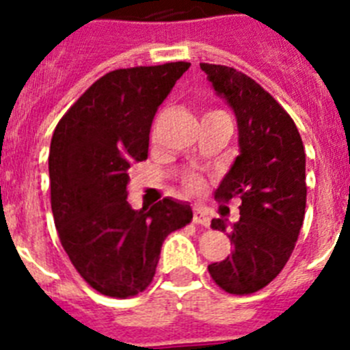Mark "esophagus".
<instances>
[{
	"instance_id": "obj_1",
	"label": "esophagus",
	"mask_w": 350,
	"mask_h": 350,
	"mask_svg": "<svg viewBox=\"0 0 350 350\" xmlns=\"http://www.w3.org/2000/svg\"><path fill=\"white\" fill-rule=\"evenodd\" d=\"M193 221L194 224H202V226H210V217L208 212L202 206H194L193 210Z\"/></svg>"
}]
</instances>
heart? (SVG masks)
I'll return each instance as SVG.
<instances>
[{
	"instance_id": "obj_1",
	"label": "heart",
	"mask_w": 350,
	"mask_h": 350,
	"mask_svg": "<svg viewBox=\"0 0 350 350\" xmlns=\"http://www.w3.org/2000/svg\"><path fill=\"white\" fill-rule=\"evenodd\" d=\"M184 185H185V189H189L191 193H198V191L203 189L205 182H203V178L200 177L198 173H189V175H185L184 177Z\"/></svg>"
}]
</instances>
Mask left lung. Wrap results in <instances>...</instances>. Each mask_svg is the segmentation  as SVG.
<instances>
[{
    "instance_id": "1",
    "label": "left lung",
    "mask_w": 350,
    "mask_h": 350,
    "mask_svg": "<svg viewBox=\"0 0 350 350\" xmlns=\"http://www.w3.org/2000/svg\"><path fill=\"white\" fill-rule=\"evenodd\" d=\"M219 96L233 108L240 154L219 184L221 202L240 200L231 226V256L208 265L230 295H250L271 282L295 250L305 219V148L295 120L256 80L222 64L200 63ZM212 228L226 231L224 219Z\"/></svg>"
}]
</instances>
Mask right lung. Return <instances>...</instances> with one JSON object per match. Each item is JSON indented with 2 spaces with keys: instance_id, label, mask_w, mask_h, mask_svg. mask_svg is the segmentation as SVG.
Here are the masks:
<instances>
[{
  "instance_id": "add662e5",
  "label": "right lung",
  "mask_w": 350,
  "mask_h": 350,
  "mask_svg": "<svg viewBox=\"0 0 350 350\" xmlns=\"http://www.w3.org/2000/svg\"><path fill=\"white\" fill-rule=\"evenodd\" d=\"M191 63L110 71L57 122L49 154L51 205L61 245L92 289L129 298L152 282L161 245L193 219L187 203H128L129 168L147 159L157 108Z\"/></svg>"
}]
</instances>
